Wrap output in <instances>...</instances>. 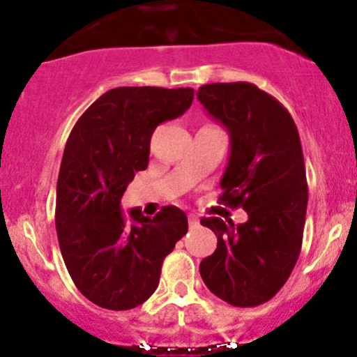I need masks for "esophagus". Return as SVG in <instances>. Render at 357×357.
Listing matches in <instances>:
<instances>
[{"label": "esophagus", "instance_id": "34e87169", "mask_svg": "<svg viewBox=\"0 0 357 357\" xmlns=\"http://www.w3.org/2000/svg\"><path fill=\"white\" fill-rule=\"evenodd\" d=\"M188 225H190V228L195 229V228H199V226H200V221H199V219H197V215L190 214L188 215Z\"/></svg>", "mask_w": 357, "mask_h": 357}]
</instances>
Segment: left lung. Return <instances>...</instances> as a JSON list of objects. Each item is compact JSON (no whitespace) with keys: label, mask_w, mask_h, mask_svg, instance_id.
<instances>
[{"label":"left lung","mask_w":357,"mask_h":357,"mask_svg":"<svg viewBox=\"0 0 357 357\" xmlns=\"http://www.w3.org/2000/svg\"><path fill=\"white\" fill-rule=\"evenodd\" d=\"M197 98L229 132L219 199L248 215L238 226L200 219L218 236L200 276L228 304L254 307L278 294L301 254L307 211L301 138L289 110L252 82L205 84Z\"/></svg>","instance_id":"left-lung-1"}]
</instances>
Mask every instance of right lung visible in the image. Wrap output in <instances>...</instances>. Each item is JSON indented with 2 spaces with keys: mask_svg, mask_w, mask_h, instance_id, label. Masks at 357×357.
Instances as JSON below:
<instances>
[{
  "mask_svg": "<svg viewBox=\"0 0 357 357\" xmlns=\"http://www.w3.org/2000/svg\"><path fill=\"white\" fill-rule=\"evenodd\" d=\"M192 102V88H114L70 131L56 183V235L72 282L100 307L143 304L158 287L165 255L188 231L186 214L174 205L153 218L131 208L126 218L121 199L135 172L149 165L157 126Z\"/></svg>",
  "mask_w": 357,
  "mask_h": 357,
  "instance_id": "add662e5",
  "label": "right lung"
}]
</instances>
